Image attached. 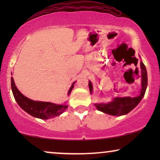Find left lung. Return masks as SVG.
Here are the masks:
<instances>
[{
  "label": "left lung",
  "mask_w": 160,
  "mask_h": 160,
  "mask_svg": "<svg viewBox=\"0 0 160 160\" xmlns=\"http://www.w3.org/2000/svg\"><path fill=\"white\" fill-rule=\"evenodd\" d=\"M141 90L140 95L134 98L125 97V98H116L112 102L109 103H98L95 106L100 111L108 113L113 116H121L127 114L132 110L139 103L142 98L145 95V92L147 87V73H146V67L143 62H141ZM89 87L90 93L92 92V85L89 82Z\"/></svg>",
  "instance_id": "left-lung-1"
}]
</instances>
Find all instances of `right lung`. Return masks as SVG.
Here are the masks:
<instances>
[{"instance_id":"add662e5","label":"right lung","mask_w":160,"mask_h":160,"mask_svg":"<svg viewBox=\"0 0 160 160\" xmlns=\"http://www.w3.org/2000/svg\"><path fill=\"white\" fill-rule=\"evenodd\" d=\"M11 83L13 95L17 102L24 111L32 117L47 119L61 114L68 107L66 105H56L48 102L34 101L26 98L17 89L12 77L11 78ZM73 84L74 83L69 89L68 95L73 88Z\"/></svg>"}]
</instances>
